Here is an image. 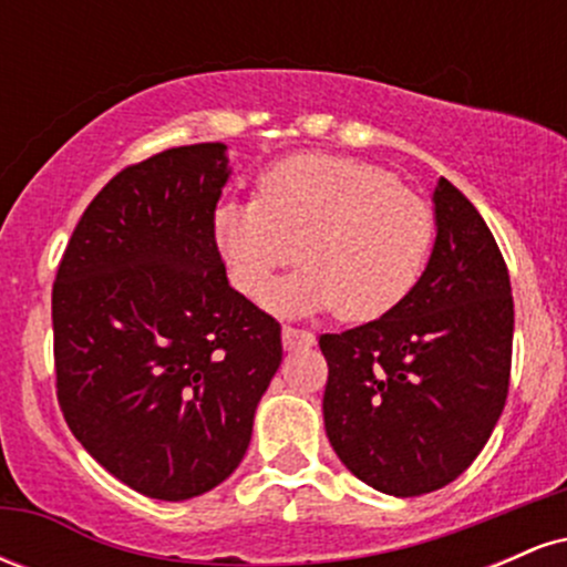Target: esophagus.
<instances>
[{
    "instance_id": "1",
    "label": "esophagus",
    "mask_w": 567,
    "mask_h": 567,
    "mask_svg": "<svg viewBox=\"0 0 567 567\" xmlns=\"http://www.w3.org/2000/svg\"><path fill=\"white\" fill-rule=\"evenodd\" d=\"M282 343H285V349H288V351L315 347V333H309V330H298V328H290V324H285V328H282Z\"/></svg>"
}]
</instances>
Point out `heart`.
<instances>
[{"label": "heart", "mask_w": 567, "mask_h": 567, "mask_svg": "<svg viewBox=\"0 0 567 567\" xmlns=\"http://www.w3.org/2000/svg\"><path fill=\"white\" fill-rule=\"evenodd\" d=\"M434 213L394 173L338 154H292L266 167L256 199L220 202L213 243L231 285L264 296L275 271L303 266L266 306L277 315L338 309L370 322L400 306L424 277L434 247Z\"/></svg>", "instance_id": "heart-1"}]
</instances>
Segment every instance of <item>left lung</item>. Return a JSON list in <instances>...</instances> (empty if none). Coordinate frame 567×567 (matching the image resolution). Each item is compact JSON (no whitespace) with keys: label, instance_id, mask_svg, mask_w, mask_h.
Here are the masks:
<instances>
[{"label":"left lung","instance_id":"8db88e82","mask_svg":"<svg viewBox=\"0 0 567 567\" xmlns=\"http://www.w3.org/2000/svg\"><path fill=\"white\" fill-rule=\"evenodd\" d=\"M415 290L379 320L320 336L324 432L343 466L389 496H424L470 470L506 405L514 301L491 229L447 178Z\"/></svg>","mask_w":567,"mask_h":567}]
</instances>
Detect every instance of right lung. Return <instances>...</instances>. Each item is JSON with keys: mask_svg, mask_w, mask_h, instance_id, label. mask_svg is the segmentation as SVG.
Masks as SVG:
<instances>
[{"mask_svg": "<svg viewBox=\"0 0 567 567\" xmlns=\"http://www.w3.org/2000/svg\"><path fill=\"white\" fill-rule=\"evenodd\" d=\"M224 143L116 173L71 234L53 285L58 405L116 480L159 501L224 483L282 362V328L226 279L213 213Z\"/></svg>", "mask_w": 567, "mask_h": 567, "instance_id": "right-lung-1", "label": "right lung"}]
</instances>
